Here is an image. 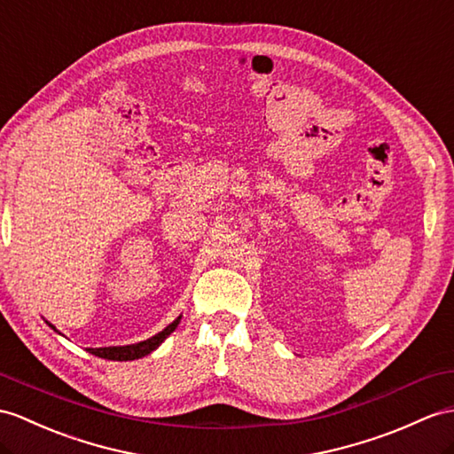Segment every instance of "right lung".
I'll return each mask as SVG.
<instances>
[{
  "label": "right lung",
  "mask_w": 454,
  "mask_h": 454,
  "mask_svg": "<svg viewBox=\"0 0 454 454\" xmlns=\"http://www.w3.org/2000/svg\"><path fill=\"white\" fill-rule=\"evenodd\" d=\"M179 322H181V317H176L173 324H169L163 331H160L158 335H153V337L148 339V340L137 342V345H129V347H106V348H88V352H90V355H94V356H98V358H106V360H119V362H123V360H137V358H142V356L150 355L152 350H156V348L161 345V342L173 333L175 327L179 325ZM50 327H53V325L50 324ZM53 329H55V327H53Z\"/></svg>",
  "instance_id": "obj_1"
}]
</instances>
